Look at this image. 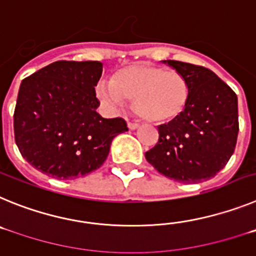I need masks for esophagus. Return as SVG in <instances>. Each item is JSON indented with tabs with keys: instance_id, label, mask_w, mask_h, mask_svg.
<instances>
[{
	"instance_id": "obj_1",
	"label": "esophagus",
	"mask_w": 256,
	"mask_h": 256,
	"mask_svg": "<svg viewBox=\"0 0 256 256\" xmlns=\"http://www.w3.org/2000/svg\"><path fill=\"white\" fill-rule=\"evenodd\" d=\"M126 126H128V128H130V130H137V128H138L140 124H138V123H136V122L128 120V123H126Z\"/></svg>"
}]
</instances>
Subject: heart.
Returning <instances> with one entry per match:
<instances>
[{"mask_svg": "<svg viewBox=\"0 0 256 256\" xmlns=\"http://www.w3.org/2000/svg\"><path fill=\"white\" fill-rule=\"evenodd\" d=\"M97 97L110 108L133 101L136 112L154 123L180 118L190 101L187 78L177 70L151 64H130L115 70L110 83L96 88Z\"/></svg>", "mask_w": 256, "mask_h": 256, "instance_id": "1", "label": "heart"}]
</instances>
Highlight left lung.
<instances>
[{
    "label": "left lung",
    "instance_id": "obj_1",
    "mask_svg": "<svg viewBox=\"0 0 256 256\" xmlns=\"http://www.w3.org/2000/svg\"><path fill=\"white\" fill-rule=\"evenodd\" d=\"M162 62L186 76L191 94L180 118L158 126L159 141L144 156L170 180L204 182L224 168L236 148L237 96L206 68L176 60Z\"/></svg>",
    "mask_w": 256,
    "mask_h": 256
}]
</instances>
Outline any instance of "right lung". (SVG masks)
I'll use <instances>...</instances> for the list:
<instances>
[{
    "instance_id": "1",
    "label": "right lung",
    "mask_w": 256,
    "mask_h": 256,
    "mask_svg": "<svg viewBox=\"0 0 256 256\" xmlns=\"http://www.w3.org/2000/svg\"><path fill=\"white\" fill-rule=\"evenodd\" d=\"M100 61H56L22 82L14 112L22 158L56 180H74L104 164L110 144L128 130L122 118L105 119L94 87Z\"/></svg>"
}]
</instances>
